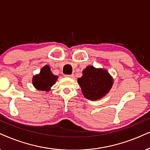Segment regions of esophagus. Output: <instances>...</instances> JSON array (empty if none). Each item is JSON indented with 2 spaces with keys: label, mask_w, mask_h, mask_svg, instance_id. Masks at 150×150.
Instances as JSON below:
<instances>
[{
  "label": "esophagus",
  "mask_w": 150,
  "mask_h": 150,
  "mask_svg": "<svg viewBox=\"0 0 150 150\" xmlns=\"http://www.w3.org/2000/svg\"><path fill=\"white\" fill-rule=\"evenodd\" d=\"M65 77H70V78H73V79H74V77H75V75H74L73 74H72V75H65Z\"/></svg>",
  "instance_id": "esophagus-1"
}]
</instances>
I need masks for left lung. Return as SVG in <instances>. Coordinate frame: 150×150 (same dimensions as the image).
Returning <instances> with one entry per match:
<instances>
[{"instance_id":"1","label":"left lung","mask_w":150,"mask_h":150,"mask_svg":"<svg viewBox=\"0 0 150 150\" xmlns=\"http://www.w3.org/2000/svg\"><path fill=\"white\" fill-rule=\"evenodd\" d=\"M82 77L77 79L84 97L96 100L105 96L113 84L112 77L104 69H97L93 66L86 67L82 72Z\"/></svg>"}]
</instances>
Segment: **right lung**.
Masks as SVG:
<instances>
[{
	"instance_id": "1",
	"label": "right lung",
	"mask_w": 150,
	"mask_h": 150,
	"mask_svg": "<svg viewBox=\"0 0 150 150\" xmlns=\"http://www.w3.org/2000/svg\"><path fill=\"white\" fill-rule=\"evenodd\" d=\"M58 77L54 75L50 71L48 66H45L41 69L39 75L34 76L33 82V85L38 90L48 91L51 86L55 83Z\"/></svg>"
}]
</instances>
